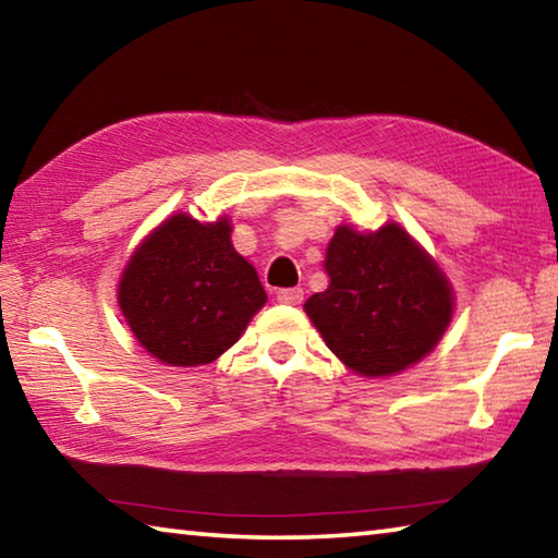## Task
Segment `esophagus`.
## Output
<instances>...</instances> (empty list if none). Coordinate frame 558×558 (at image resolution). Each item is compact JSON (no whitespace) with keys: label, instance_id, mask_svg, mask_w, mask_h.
<instances>
[{"label":"esophagus","instance_id":"esophagus-1","mask_svg":"<svg viewBox=\"0 0 558 558\" xmlns=\"http://www.w3.org/2000/svg\"><path fill=\"white\" fill-rule=\"evenodd\" d=\"M276 300L282 302V305H300L302 290L300 288H282L276 292Z\"/></svg>","mask_w":558,"mask_h":558}]
</instances>
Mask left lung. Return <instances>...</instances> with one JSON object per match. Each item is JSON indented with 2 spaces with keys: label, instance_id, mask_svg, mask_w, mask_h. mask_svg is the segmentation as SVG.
<instances>
[{
  "label": "left lung",
  "instance_id": "left-lung-1",
  "mask_svg": "<svg viewBox=\"0 0 558 558\" xmlns=\"http://www.w3.org/2000/svg\"><path fill=\"white\" fill-rule=\"evenodd\" d=\"M329 286L305 302L327 347L362 376H389L421 362L446 332V276L399 223L376 233L339 226L327 245Z\"/></svg>",
  "mask_w": 558,
  "mask_h": 558
}]
</instances>
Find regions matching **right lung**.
I'll use <instances>...</instances> for the list:
<instances>
[{
  "mask_svg": "<svg viewBox=\"0 0 558 558\" xmlns=\"http://www.w3.org/2000/svg\"><path fill=\"white\" fill-rule=\"evenodd\" d=\"M118 302L155 359L199 366L239 342L266 305V290L256 268L235 253L229 221L174 214L130 258Z\"/></svg>",
  "mask_w": 558,
  "mask_h": 558,
  "instance_id": "add662e5",
  "label": "right lung"
}]
</instances>
